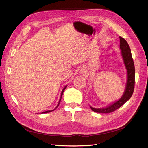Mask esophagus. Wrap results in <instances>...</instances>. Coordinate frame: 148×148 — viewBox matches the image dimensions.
Wrapping results in <instances>:
<instances>
[{
    "label": "esophagus",
    "instance_id": "esophagus-1",
    "mask_svg": "<svg viewBox=\"0 0 148 148\" xmlns=\"http://www.w3.org/2000/svg\"><path fill=\"white\" fill-rule=\"evenodd\" d=\"M86 67L84 66H81L80 68H79V72L81 74H84L86 73Z\"/></svg>",
    "mask_w": 148,
    "mask_h": 148
}]
</instances>
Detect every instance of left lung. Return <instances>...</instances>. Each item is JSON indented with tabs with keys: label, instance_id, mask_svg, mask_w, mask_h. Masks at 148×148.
<instances>
[{
	"label": "left lung",
	"instance_id": "8db88e82",
	"mask_svg": "<svg viewBox=\"0 0 148 148\" xmlns=\"http://www.w3.org/2000/svg\"><path fill=\"white\" fill-rule=\"evenodd\" d=\"M120 39V49L121 50V55L124 60V65L126 66L127 73V79L126 89H125L123 95L120 98V99L115 102L114 103L104 108H94L90 106L92 110L96 112L99 113H110L119 109L121 106L130 99L134 89L135 83V68L132 58L131 52L129 44L124 38L119 37Z\"/></svg>",
	"mask_w": 148,
	"mask_h": 148
}]
</instances>
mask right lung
<instances>
[{
    "label": "right lung",
    "mask_w": 148,
    "mask_h": 148,
    "mask_svg": "<svg viewBox=\"0 0 148 148\" xmlns=\"http://www.w3.org/2000/svg\"><path fill=\"white\" fill-rule=\"evenodd\" d=\"M66 87H67V86L65 87V88H64L63 89H62V92H61V96H60V99H59V103H58V106H57L56 107V108L54 109H52V110H49V111H45V112H41V114H44V113H47V112H52V111H54L55 109H57V108H58V106H59V104H60V100H61V98H62V94H63V92H64V90L66 89Z\"/></svg>",
    "instance_id": "right-lung-1"
}]
</instances>
